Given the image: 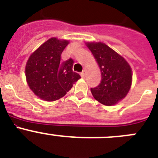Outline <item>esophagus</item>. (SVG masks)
<instances>
[{"instance_id": "34e87169", "label": "esophagus", "mask_w": 158, "mask_h": 158, "mask_svg": "<svg viewBox=\"0 0 158 158\" xmlns=\"http://www.w3.org/2000/svg\"><path fill=\"white\" fill-rule=\"evenodd\" d=\"M86 75V70L85 69H83V71H82L81 73V76L82 77H85Z\"/></svg>"}]
</instances>
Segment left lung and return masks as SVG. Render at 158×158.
<instances>
[{
  "label": "left lung",
  "mask_w": 158,
  "mask_h": 158,
  "mask_svg": "<svg viewBox=\"0 0 158 158\" xmlns=\"http://www.w3.org/2000/svg\"><path fill=\"white\" fill-rule=\"evenodd\" d=\"M101 72V81L92 88L93 97L106 106H112L127 96L132 81L128 62L114 50L103 43H87Z\"/></svg>",
  "instance_id": "1"
}]
</instances>
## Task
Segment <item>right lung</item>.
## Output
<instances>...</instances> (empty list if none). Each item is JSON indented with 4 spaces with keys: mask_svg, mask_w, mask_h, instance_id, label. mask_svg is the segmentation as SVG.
Listing matches in <instances>:
<instances>
[{
    "mask_svg": "<svg viewBox=\"0 0 158 158\" xmlns=\"http://www.w3.org/2000/svg\"><path fill=\"white\" fill-rule=\"evenodd\" d=\"M69 44L67 40L51 38L31 54L25 68L28 86L42 100L54 101L62 98L80 79L73 71L72 58L61 62V54Z\"/></svg>",
    "mask_w": 158,
    "mask_h": 158,
    "instance_id": "add662e5",
    "label": "right lung"
}]
</instances>
